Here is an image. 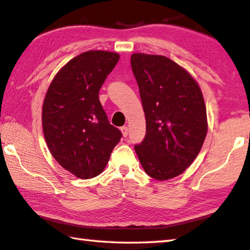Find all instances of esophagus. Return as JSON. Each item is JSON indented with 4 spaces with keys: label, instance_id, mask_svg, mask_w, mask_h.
<instances>
[{
    "label": "esophagus",
    "instance_id": "1",
    "mask_svg": "<svg viewBox=\"0 0 250 250\" xmlns=\"http://www.w3.org/2000/svg\"><path fill=\"white\" fill-rule=\"evenodd\" d=\"M121 130H122L123 136L127 137V135H128V127H127V126H123V127H121Z\"/></svg>",
    "mask_w": 250,
    "mask_h": 250
}]
</instances>
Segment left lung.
Segmentation results:
<instances>
[{"instance_id":"1","label":"left lung","mask_w":250,"mask_h":250,"mask_svg":"<svg viewBox=\"0 0 250 250\" xmlns=\"http://www.w3.org/2000/svg\"><path fill=\"white\" fill-rule=\"evenodd\" d=\"M130 64L146 116L145 138L135 151L148 176L172 179L193 163L207 136L202 92L189 72L165 56L133 54Z\"/></svg>"}]
</instances>
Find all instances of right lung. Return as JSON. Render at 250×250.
I'll return each mask as SVG.
<instances>
[{
	"mask_svg": "<svg viewBox=\"0 0 250 250\" xmlns=\"http://www.w3.org/2000/svg\"><path fill=\"white\" fill-rule=\"evenodd\" d=\"M120 55L89 50L74 57L51 81L42 105V130L51 155L80 179L103 171L121 130L109 124L99 91Z\"/></svg>",
	"mask_w": 250,
	"mask_h": 250,
	"instance_id": "obj_1",
	"label": "right lung"
}]
</instances>
